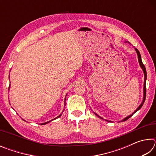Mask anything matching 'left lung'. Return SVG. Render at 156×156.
I'll use <instances>...</instances> for the list:
<instances>
[{"mask_svg": "<svg viewBox=\"0 0 156 156\" xmlns=\"http://www.w3.org/2000/svg\"><path fill=\"white\" fill-rule=\"evenodd\" d=\"M125 43H126V42H125ZM129 43V42H128ZM135 49H136V51L137 52V55H138V62H139V64H140V67H141V68L142 69V71H143V72H144V96H143V100H142V103L140 105V106L137 108V109L135 111V112H134L133 113H132V114H131L130 115H129V116H127V117H126L125 118H124V119L122 120V121H126V120H128L129 118H131L132 115H133V113H135L137 111H138L140 109V108L142 107V105H143V104H144V101H145V98H146V80H147V71H146V68H145V67H144V65H143V63H142V58H141V56H140V52H139V51L138 49H137L136 48H135ZM95 113V115H96L98 117V118H101V119H103V118H102L101 117H100V116H99L98 115V114H96V113ZM107 121H108V122H109V120H107Z\"/></svg>", "mask_w": 156, "mask_h": 156, "instance_id": "left-lung-1", "label": "left lung"}]
</instances>
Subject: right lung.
<instances>
[{
    "instance_id": "1",
    "label": "right lung",
    "mask_w": 156,
    "mask_h": 156,
    "mask_svg": "<svg viewBox=\"0 0 156 156\" xmlns=\"http://www.w3.org/2000/svg\"><path fill=\"white\" fill-rule=\"evenodd\" d=\"M61 115H62V114H60V115H59L58 116V117H56V118H54V119H53V120H56V119H57V118H58L59 117H60V116H61ZM51 120H49V121H48V122H44V123H41V125H46V124H47V123H49V122H51Z\"/></svg>"
}]
</instances>
